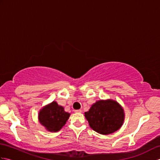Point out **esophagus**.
<instances>
[{
    "label": "esophagus",
    "mask_w": 160,
    "mask_h": 160,
    "mask_svg": "<svg viewBox=\"0 0 160 160\" xmlns=\"http://www.w3.org/2000/svg\"><path fill=\"white\" fill-rule=\"evenodd\" d=\"M74 111L76 112V113H81V112H82V110H80V109H78V110H75Z\"/></svg>",
    "instance_id": "obj_1"
}]
</instances>
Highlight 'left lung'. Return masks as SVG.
Masks as SVG:
<instances>
[{
    "label": "left lung",
    "instance_id": "1",
    "mask_svg": "<svg viewBox=\"0 0 160 160\" xmlns=\"http://www.w3.org/2000/svg\"><path fill=\"white\" fill-rule=\"evenodd\" d=\"M90 127L100 134L108 135L118 131L123 124L124 111L117 102L100 100L84 113Z\"/></svg>",
    "mask_w": 160,
    "mask_h": 160
}]
</instances>
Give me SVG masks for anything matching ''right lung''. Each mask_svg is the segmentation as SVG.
I'll return each mask as SVG.
<instances>
[{
    "label": "right lung",
    "mask_w": 160,
    "mask_h": 160,
    "mask_svg": "<svg viewBox=\"0 0 160 160\" xmlns=\"http://www.w3.org/2000/svg\"><path fill=\"white\" fill-rule=\"evenodd\" d=\"M70 114L56 102L47 105L39 113V121L49 131H58L69 118Z\"/></svg>",
    "instance_id": "1"
}]
</instances>
